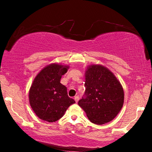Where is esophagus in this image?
I'll return each mask as SVG.
<instances>
[{"label": "esophagus", "instance_id": "esophagus-1", "mask_svg": "<svg viewBox=\"0 0 152 152\" xmlns=\"http://www.w3.org/2000/svg\"><path fill=\"white\" fill-rule=\"evenodd\" d=\"M75 102H78V101H79V99H80V98H79V97L78 96H75Z\"/></svg>", "mask_w": 152, "mask_h": 152}]
</instances>
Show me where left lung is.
<instances>
[{
    "instance_id": "8db88e82",
    "label": "left lung",
    "mask_w": 152,
    "mask_h": 152,
    "mask_svg": "<svg viewBox=\"0 0 152 152\" xmlns=\"http://www.w3.org/2000/svg\"><path fill=\"white\" fill-rule=\"evenodd\" d=\"M85 94L78 104L89 120L96 124L109 122L115 118L124 104L122 85L109 69L102 65L87 68Z\"/></svg>"
}]
</instances>
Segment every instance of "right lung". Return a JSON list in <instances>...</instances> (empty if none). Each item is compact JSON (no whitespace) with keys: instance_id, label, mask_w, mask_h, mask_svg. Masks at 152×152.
Wrapping results in <instances>:
<instances>
[{"instance_id":"add662e5","label":"right lung","mask_w":152,"mask_h":152,"mask_svg":"<svg viewBox=\"0 0 152 152\" xmlns=\"http://www.w3.org/2000/svg\"><path fill=\"white\" fill-rule=\"evenodd\" d=\"M68 66L57 64L47 66L34 78L29 92L31 107L40 119L55 122L75 103L68 97L67 88L60 83Z\"/></svg>"}]
</instances>
